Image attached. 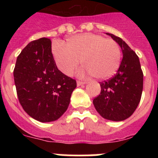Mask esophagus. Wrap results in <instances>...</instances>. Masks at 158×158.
Here are the masks:
<instances>
[{
  "mask_svg": "<svg viewBox=\"0 0 158 158\" xmlns=\"http://www.w3.org/2000/svg\"><path fill=\"white\" fill-rule=\"evenodd\" d=\"M86 82L85 81H77V86H81L82 85H85Z\"/></svg>",
  "mask_w": 158,
  "mask_h": 158,
  "instance_id": "esophagus-1",
  "label": "esophagus"
}]
</instances>
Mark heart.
Wrapping results in <instances>:
<instances>
[{
  "mask_svg": "<svg viewBox=\"0 0 158 158\" xmlns=\"http://www.w3.org/2000/svg\"><path fill=\"white\" fill-rule=\"evenodd\" d=\"M52 53L57 66L64 74H72L81 59L85 65L81 73H91L101 80L114 75L121 62V49L118 43L93 33L68 38L65 44L54 42Z\"/></svg>",
  "mask_w": 158,
  "mask_h": 158,
  "instance_id": "obj_1",
  "label": "heart"
}]
</instances>
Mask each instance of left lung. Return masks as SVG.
Masks as SVG:
<instances>
[{"instance_id":"1","label":"left lung","mask_w":158,"mask_h":158,"mask_svg":"<svg viewBox=\"0 0 158 158\" xmlns=\"http://www.w3.org/2000/svg\"><path fill=\"white\" fill-rule=\"evenodd\" d=\"M122 49L123 59L112 78L100 82L101 92L93 100L97 112L111 121H123L136 110L143 89V73L135 52L119 37L106 33Z\"/></svg>"}]
</instances>
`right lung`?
Masks as SVG:
<instances>
[{
	"label": "right lung",
	"mask_w": 158,
	"mask_h": 158,
	"mask_svg": "<svg viewBox=\"0 0 158 158\" xmlns=\"http://www.w3.org/2000/svg\"><path fill=\"white\" fill-rule=\"evenodd\" d=\"M13 76L22 107L42 123L55 121L63 115L77 87L74 79L58 69L47 38L31 41L23 49Z\"/></svg>",
	"instance_id": "obj_1"
}]
</instances>
